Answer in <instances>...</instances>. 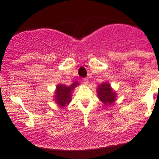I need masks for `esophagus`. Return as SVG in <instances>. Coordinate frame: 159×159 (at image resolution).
<instances>
[{
    "instance_id": "1",
    "label": "esophagus",
    "mask_w": 159,
    "mask_h": 159,
    "mask_svg": "<svg viewBox=\"0 0 159 159\" xmlns=\"http://www.w3.org/2000/svg\"><path fill=\"white\" fill-rule=\"evenodd\" d=\"M82 82L84 83V84H87L88 83V79L87 78H84L82 79Z\"/></svg>"
}]
</instances>
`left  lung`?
<instances>
[{"mask_svg": "<svg viewBox=\"0 0 159 159\" xmlns=\"http://www.w3.org/2000/svg\"><path fill=\"white\" fill-rule=\"evenodd\" d=\"M98 98L105 105H110L115 101L116 97V93L112 91L110 84L108 83L101 84L98 88Z\"/></svg>", "mask_w": 159, "mask_h": 159, "instance_id": "obj_1", "label": "left lung"}]
</instances>
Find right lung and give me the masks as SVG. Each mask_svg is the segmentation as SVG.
Instances as JSON below:
<instances>
[{"instance_id":"1","label":"right lung","mask_w":159,"mask_h":159,"mask_svg":"<svg viewBox=\"0 0 159 159\" xmlns=\"http://www.w3.org/2000/svg\"><path fill=\"white\" fill-rule=\"evenodd\" d=\"M78 84V83L77 82L73 83L69 87L64 84H58L56 88L55 95L56 103H58L61 107H66L67 104H68L71 99V91H73Z\"/></svg>"}]
</instances>
